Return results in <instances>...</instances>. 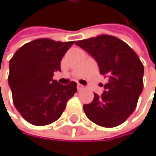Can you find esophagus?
Listing matches in <instances>:
<instances>
[{
    "mask_svg": "<svg viewBox=\"0 0 156 156\" xmlns=\"http://www.w3.org/2000/svg\"><path fill=\"white\" fill-rule=\"evenodd\" d=\"M77 89H78L79 90H83V89H84V86H83V85H81V84H77Z\"/></svg>",
    "mask_w": 156,
    "mask_h": 156,
    "instance_id": "1",
    "label": "esophagus"
}]
</instances>
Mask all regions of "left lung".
Listing matches in <instances>:
<instances>
[{"label": "left lung", "mask_w": 156, "mask_h": 156, "mask_svg": "<svg viewBox=\"0 0 156 156\" xmlns=\"http://www.w3.org/2000/svg\"><path fill=\"white\" fill-rule=\"evenodd\" d=\"M75 44L94 58L100 74L108 78L103 94H94V100L84 104L85 114L100 126H119L134 112L143 90V63L126 42L112 35L79 40Z\"/></svg>", "instance_id": "1"}]
</instances>
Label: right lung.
<instances>
[{
	"label": "right lung",
	"instance_id": "right-lung-1",
	"mask_svg": "<svg viewBox=\"0 0 156 156\" xmlns=\"http://www.w3.org/2000/svg\"><path fill=\"white\" fill-rule=\"evenodd\" d=\"M74 41L40 38L24 44L9 62V85L13 103L21 116L34 126L54 122L77 91L75 82L61 85L53 80L61 61Z\"/></svg>",
	"mask_w": 156,
	"mask_h": 156
}]
</instances>
